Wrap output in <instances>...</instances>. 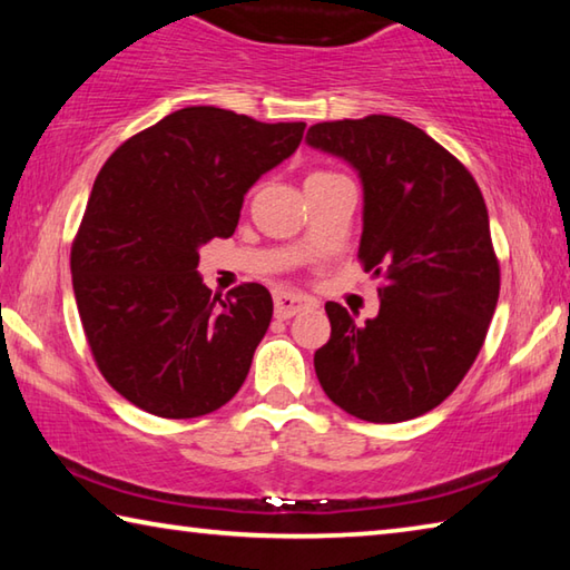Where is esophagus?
Instances as JSON below:
<instances>
[{
	"instance_id": "esophagus-1",
	"label": "esophagus",
	"mask_w": 570,
	"mask_h": 570,
	"mask_svg": "<svg viewBox=\"0 0 570 570\" xmlns=\"http://www.w3.org/2000/svg\"><path fill=\"white\" fill-rule=\"evenodd\" d=\"M316 302L312 296L296 294V292H276L274 294V312L278 320H292V316L306 312V308H314Z\"/></svg>"
}]
</instances>
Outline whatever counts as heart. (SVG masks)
<instances>
[{
    "label": "heart",
    "instance_id": "1",
    "mask_svg": "<svg viewBox=\"0 0 570 570\" xmlns=\"http://www.w3.org/2000/svg\"><path fill=\"white\" fill-rule=\"evenodd\" d=\"M312 176H320V173H312Z\"/></svg>",
    "mask_w": 570,
    "mask_h": 570
}]
</instances>
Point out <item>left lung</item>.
<instances>
[{"instance_id": "1", "label": "left lung", "mask_w": 570, "mask_h": 570, "mask_svg": "<svg viewBox=\"0 0 570 570\" xmlns=\"http://www.w3.org/2000/svg\"><path fill=\"white\" fill-rule=\"evenodd\" d=\"M306 142L360 173V262L382 278L380 314L364 324L326 302L332 336L314 354L316 377L360 420L420 417L455 392L493 320L500 266L485 200L452 153L392 115L316 122Z\"/></svg>"}]
</instances>
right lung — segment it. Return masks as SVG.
<instances>
[{
    "mask_svg": "<svg viewBox=\"0 0 570 570\" xmlns=\"http://www.w3.org/2000/svg\"><path fill=\"white\" fill-rule=\"evenodd\" d=\"M304 128L198 105L105 160L72 240V288L95 364L135 407L188 420L240 390L272 294L262 284L210 294L198 248L234 234L246 190L292 156Z\"/></svg>",
    "mask_w": 570,
    "mask_h": 570,
    "instance_id": "1",
    "label": "right lung"
}]
</instances>
